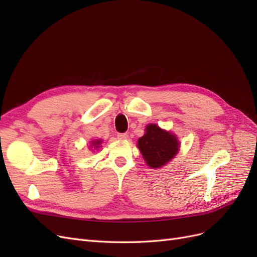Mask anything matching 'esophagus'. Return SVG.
Returning a JSON list of instances; mask_svg holds the SVG:
<instances>
[{
  "mask_svg": "<svg viewBox=\"0 0 257 257\" xmlns=\"http://www.w3.org/2000/svg\"><path fill=\"white\" fill-rule=\"evenodd\" d=\"M118 138L122 139V141H125V139L128 138V134L127 133H120V134H118Z\"/></svg>",
  "mask_w": 257,
  "mask_h": 257,
  "instance_id": "34e87169",
  "label": "esophagus"
}]
</instances>
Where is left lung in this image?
I'll use <instances>...</instances> for the list:
<instances>
[{
  "mask_svg": "<svg viewBox=\"0 0 257 257\" xmlns=\"http://www.w3.org/2000/svg\"><path fill=\"white\" fill-rule=\"evenodd\" d=\"M138 148L147 164L151 168H159L177 154L179 143L172 133L160 128L157 124H149L146 134L138 139Z\"/></svg>",
  "mask_w": 257,
  "mask_h": 257,
  "instance_id": "8db88e82",
  "label": "left lung"
}]
</instances>
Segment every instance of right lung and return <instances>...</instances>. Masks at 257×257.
Returning <instances> with one entry per match:
<instances>
[{
  "mask_svg": "<svg viewBox=\"0 0 257 257\" xmlns=\"http://www.w3.org/2000/svg\"><path fill=\"white\" fill-rule=\"evenodd\" d=\"M92 145L94 146V148H97V147H99V145H100V141H95V142H93V143H92Z\"/></svg>",
  "mask_w": 257,
  "mask_h": 257,
  "instance_id": "right-lung-1",
  "label": "right lung"
}]
</instances>
